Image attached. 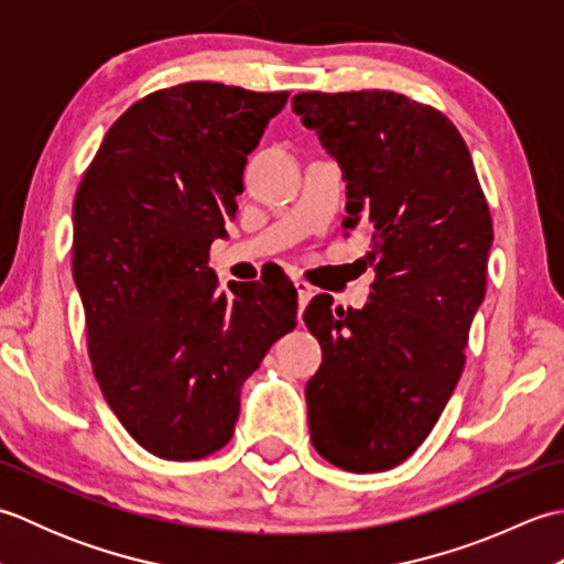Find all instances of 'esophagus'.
Masks as SVG:
<instances>
[{"mask_svg":"<svg viewBox=\"0 0 564 564\" xmlns=\"http://www.w3.org/2000/svg\"><path fill=\"white\" fill-rule=\"evenodd\" d=\"M295 291H297V303H301V310H297V315H303V310L310 303V297L315 295V289L307 281L295 279Z\"/></svg>","mask_w":564,"mask_h":564,"instance_id":"esophagus-1","label":"esophagus"}]
</instances>
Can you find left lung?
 <instances>
[{"mask_svg": "<svg viewBox=\"0 0 564 564\" xmlns=\"http://www.w3.org/2000/svg\"><path fill=\"white\" fill-rule=\"evenodd\" d=\"M293 111L339 162L341 225L366 227L364 263H376L364 310L317 295L303 315L322 346L310 441L341 470L382 473L422 446L458 386L492 215L470 150L434 106L386 89L303 91Z\"/></svg>", "mask_w": 564, "mask_h": 564, "instance_id": "1", "label": "left lung"}]
</instances>
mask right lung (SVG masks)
<instances>
[{
  "label": "right lung",
  "mask_w": 564,
  "mask_h": 564,
  "mask_svg": "<svg viewBox=\"0 0 564 564\" xmlns=\"http://www.w3.org/2000/svg\"><path fill=\"white\" fill-rule=\"evenodd\" d=\"M285 101L218 82L152 91L109 128L79 182L72 275L91 368L118 422L158 458L220 451L242 382L297 322L285 273L225 293L208 267L247 154Z\"/></svg>",
  "instance_id": "add662e5"
}]
</instances>
